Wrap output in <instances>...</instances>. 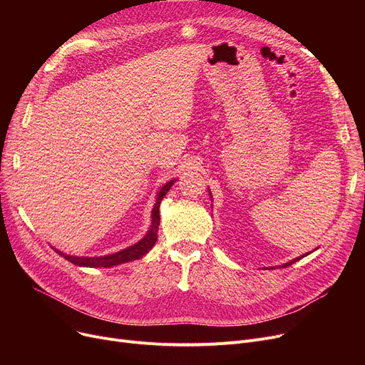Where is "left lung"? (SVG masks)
<instances>
[{"mask_svg":"<svg viewBox=\"0 0 365 365\" xmlns=\"http://www.w3.org/2000/svg\"><path fill=\"white\" fill-rule=\"evenodd\" d=\"M303 257V256H302ZM302 257H297V259H294V260H292V262H289V263H285V264H282V267H287V266H290V264H293L294 262H297V260H300ZM272 269H275V267H272Z\"/></svg>","mask_w":365,"mask_h":365,"instance_id":"1","label":"left lung"}]
</instances>
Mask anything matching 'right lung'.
Segmentation results:
<instances>
[{
	"instance_id": "1",
	"label": "right lung",
	"mask_w": 365,
	"mask_h": 365,
	"mask_svg": "<svg viewBox=\"0 0 365 365\" xmlns=\"http://www.w3.org/2000/svg\"><path fill=\"white\" fill-rule=\"evenodd\" d=\"M175 180H171L168 183H165L157 198L155 205L152 208V226L149 229V232L146 234V237L143 240H140L138 244H134L123 252L113 253L109 256H101V257H76V256H68L61 253L59 250H56L61 256H63L68 262L76 264V266H87V267H110V266H117L121 263H127L131 260L140 259L142 256H145L150 248L153 247V244L157 242L158 240V225H160V204L161 200L164 198V195L168 192V189L173 186Z\"/></svg>"
}]
</instances>
